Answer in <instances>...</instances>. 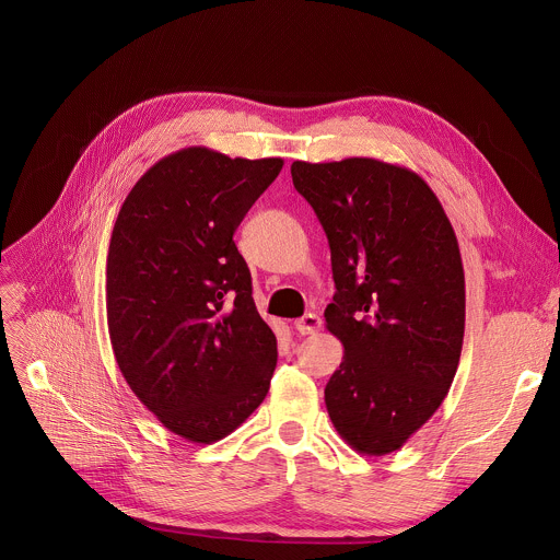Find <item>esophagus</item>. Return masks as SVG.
Returning a JSON list of instances; mask_svg holds the SVG:
<instances>
[{
    "label": "esophagus",
    "mask_w": 560,
    "mask_h": 560,
    "mask_svg": "<svg viewBox=\"0 0 560 560\" xmlns=\"http://www.w3.org/2000/svg\"><path fill=\"white\" fill-rule=\"evenodd\" d=\"M294 330L299 332V335H314V332H318L322 330V318H318L316 314H303L301 318H296L294 322Z\"/></svg>",
    "instance_id": "1"
}]
</instances>
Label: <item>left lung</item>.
<instances>
[{
  "label": "left lung",
  "mask_w": 560,
  "mask_h": 560,
  "mask_svg": "<svg viewBox=\"0 0 560 560\" xmlns=\"http://www.w3.org/2000/svg\"><path fill=\"white\" fill-rule=\"evenodd\" d=\"M290 173L330 244L326 326L346 352L326 385L328 415L357 452L389 454L439 410L458 368L465 275L454 228L408 168L350 156Z\"/></svg>",
  "instance_id": "1"
}]
</instances>
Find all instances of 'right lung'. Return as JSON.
Instances as JSON below:
<instances>
[{
	"label": "right lung",
	"instance_id": "right-lung-1",
	"mask_svg": "<svg viewBox=\"0 0 560 560\" xmlns=\"http://www.w3.org/2000/svg\"><path fill=\"white\" fill-rule=\"evenodd\" d=\"M283 159L192 145L145 171L108 248L106 312L117 365L171 432L214 443L266 398L277 337L259 316L232 234Z\"/></svg>",
	"mask_w": 560,
	"mask_h": 560
}]
</instances>
